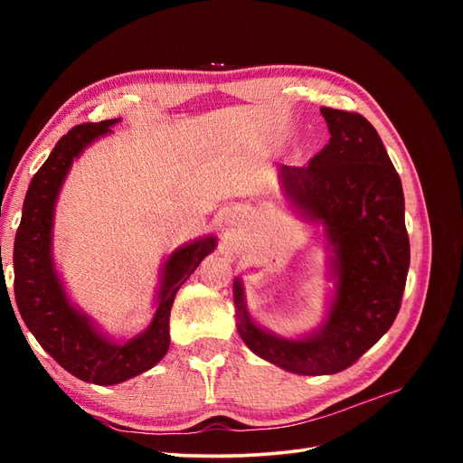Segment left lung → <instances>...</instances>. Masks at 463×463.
<instances>
[{
    "instance_id": "1",
    "label": "left lung",
    "mask_w": 463,
    "mask_h": 463,
    "mask_svg": "<svg viewBox=\"0 0 463 463\" xmlns=\"http://www.w3.org/2000/svg\"><path fill=\"white\" fill-rule=\"evenodd\" d=\"M330 141L307 165H282L288 197L320 220L334 247L338 288L330 315L307 340H284L249 318L233 286L241 340L250 352L296 374L340 373L396 320L410 269L402 181L373 125L355 111L320 108Z\"/></svg>"
}]
</instances>
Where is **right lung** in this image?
Segmentation results:
<instances>
[{
    "instance_id": "obj_1",
    "label": "right lung",
    "mask_w": 463,
    "mask_h": 463,
    "mask_svg": "<svg viewBox=\"0 0 463 463\" xmlns=\"http://www.w3.org/2000/svg\"><path fill=\"white\" fill-rule=\"evenodd\" d=\"M118 119L82 123L63 135L34 174L15 235V301L24 325L60 365L85 383L118 384L152 369L170 347V311L181 284L216 247L214 237L175 250L165 262L158 309L137 338L116 344L98 334L67 301L52 264L53 204L73 158Z\"/></svg>"
}]
</instances>
